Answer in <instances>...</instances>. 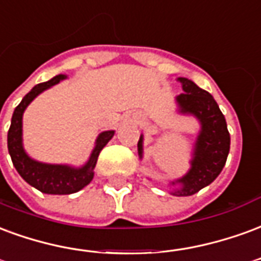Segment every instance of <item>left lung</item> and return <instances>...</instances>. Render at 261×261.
Listing matches in <instances>:
<instances>
[{
    "instance_id": "1",
    "label": "left lung",
    "mask_w": 261,
    "mask_h": 261,
    "mask_svg": "<svg viewBox=\"0 0 261 261\" xmlns=\"http://www.w3.org/2000/svg\"><path fill=\"white\" fill-rule=\"evenodd\" d=\"M178 81L184 90L175 97L178 112L195 117L200 123V130L193 144L191 168L182 178L171 180L170 185L175 186L171 195L192 196L220 175L229 153L231 138L225 117L214 97L186 77H178ZM138 153L143 159V135L138 142Z\"/></svg>"
}]
</instances>
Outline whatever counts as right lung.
Instances as JSON below:
<instances>
[{"instance_id": "add662e5", "label": "right lung", "mask_w": 261, "mask_h": 261, "mask_svg": "<svg viewBox=\"0 0 261 261\" xmlns=\"http://www.w3.org/2000/svg\"><path fill=\"white\" fill-rule=\"evenodd\" d=\"M64 79H66V75H57L48 82L34 86L22 98L18 107L15 108L8 130V151L12 159L13 167L29 185L47 195H70L89 185L94 176V167L97 164L98 154L115 133V130H104L100 133L96 139L94 149L91 150L90 157L82 167H72L68 164H47L33 160L26 153L22 138L24 110L39 94Z\"/></svg>"}]
</instances>
